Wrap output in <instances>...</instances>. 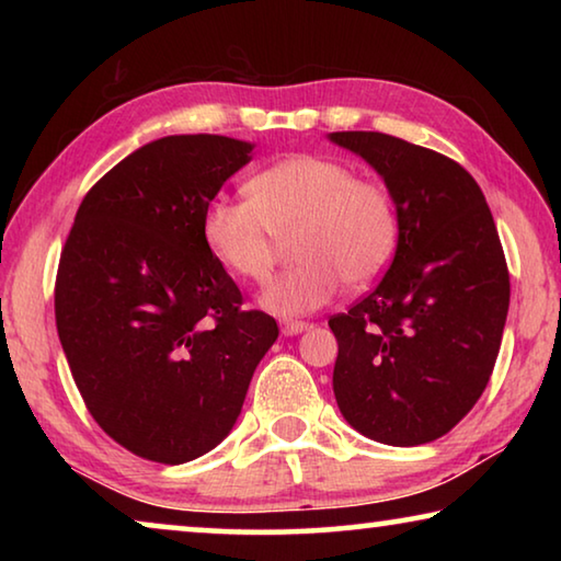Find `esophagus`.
<instances>
[{
    "label": "esophagus",
    "mask_w": 561,
    "mask_h": 561,
    "mask_svg": "<svg viewBox=\"0 0 561 561\" xmlns=\"http://www.w3.org/2000/svg\"><path fill=\"white\" fill-rule=\"evenodd\" d=\"M279 327H282L284 336H297V334H301V331L309 329L307 321H299V319H282Z\"/></svg>",
    "instance_id": "esophagus-1"
}]
</instances>
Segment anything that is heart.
Wrapping results in <instances>:
<instances>
[{
    "mask_svg": "<svg viewBox=\"0 0 561 561\" xmlns=\"http://www.w3.org/2000/svg\"><path fill=\"white\" fill-rule=\"evenodd\" d=\"M250 197H213L203 240L237 279L262 284L291 240L297 260L262 291V307L294 317L324 307L341 284L381 277L401 242L396 195L381 180L358 178L336 158L299 153L260 170Z\"/></svg>",
    "mask_w": 561,
    "mask_h": 561,
    "instance_id": "obj_1",
    "label": "heart"
}]
</instances>
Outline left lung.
<instances>
[{
	"instance_id": "1",
	"label": "left lung",
	"mask_w": 561,
	"mask_h": 561,
	"mask_svg": "<svg viewBox=\"0 0 561 561\" xmlns=\"http://www.w3.org/2000/svg\"><path fill=\"white\" fill-rule=\"evenodd\" d=\"M331 140L368 160L396 195L401 242L381 282L329 327L334 396L366 438L423 445L453 431L495 368L510 272L474 178L453 158L376 130Z\"/></svg>"
}]
</instances>
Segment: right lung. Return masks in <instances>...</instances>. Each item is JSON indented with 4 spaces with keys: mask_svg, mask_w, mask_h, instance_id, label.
<instances>
[{
    "mask_svg": "<svg viewBox=\"0 0 561 561\" xmlns=\"http://www.w3.org/2000/svg\"><path fill=\"white\" fill-rule=\"evenodd\" d=\"M250 150L210 133L153 140L89 190L66 237L54 284L64 354L93 421L138 458L213 450L279 336L203 240L207 203Z\"/></svg>",
    "mask_w": 561,
    "mask_h": 561,
    "instance_id": "1",
    "label": "right lung"
}]
</instances>
